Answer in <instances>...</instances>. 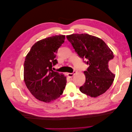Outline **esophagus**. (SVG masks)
<instances>
[{
	"label": "esophagus",
	"mask_w": 132,
	"mask_h": 132,
	"mask_svg": "<svg viewBox=\"0 0 132 132\" xmlns=\"http://www.w3.org/2000/svg\"><path fill=\"white\" fill-rule=\"evenodd\" d=\"M76 73H77V71H74L72 73H68V76L69 78H71V77H73L75 74H76Z\"/></svg>",
	"instance_id": "1"
}]
</instances>
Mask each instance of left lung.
Here are the masks:
<instances>
[{
    "label": "left lung",
    "instance_id": "obj_1",
    "mask_svg": "<svg viewBox=\"0 0 132 132\" xmlns=\"http://www.w3.org/2000/svg\"><path fill=\"white\" fill-rule=\"evenodd\" d=\"M67 38L75 52L89 65L84 72L85 82L80 87V90L93 97L105 93L115 77L111 63L114 57L112 51L101 39L86 34L68 35Z\"/></svg>",
    "mask_w": 132,
    "mask_h": 132
}]
</instances>
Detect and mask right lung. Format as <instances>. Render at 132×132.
I'll list each match as a JSON object with an SVG mask.
<instances>
[{
	"label": "right lung",
	"mask_w": 132,
	"mask_h": 132,
	"mask_svg": "<svg viewBox=\"0 0 132 132\" xmlns=\"http://www.w3.org/2000/svg\"><path fill=\"white\" fill-rule=\"evenodd\" d=\"M65 40L64 35H55L35 43L24 62V81L27 89L38 100L50 102L61 96L67 80L64 75L52 70L58 63L59 48Z\"/></svg>",
	"instance_id": "obj_1"
}]
</instances>
